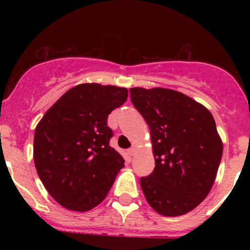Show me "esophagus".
Segmentation results:
<instances>
[{"mask_svg":"<svg viewBox=\"0 0 250 250\" xmlns=\"http://www.w3.org/2000/svg\"><path fill=\"white\" fill-rule=\"evenodd\" d=\"M135 151H136V148H135V147H130V148H129L128 150H127V153H128L129 156H134Z\"/></svg>","mask_w":250,"mask_h":250,"instance_id":"1","label":"esophagus"}]
</instances>
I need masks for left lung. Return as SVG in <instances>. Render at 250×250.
Instances as JSON below:
<instances>
[{"label":"left lung","instance_id":"1","mask_svg":"<svg viewBox=\"0 0 250 250\" xmlns=\"http://www.w3.org/2000/svg\"><path fill=\"white\" fill-rule=\"evenodd\" d=\"M146 120L155 157L153 173L140 180L149 205L165 216L193 210L216 177L223 146L214 117L193 99L165 88H130Z\"/></svg>","mask_w":250,"mask_h":250}]
</instances>
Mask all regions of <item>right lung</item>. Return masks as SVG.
<instances>
[{
    "label": "right lung",
    "mask_w": 250,
    "mask_h": 250,
    "mask_svg": "<svg viewBox=\"0 0 250 250\" xmlns=\"http://www.w3.org/2000/svg\"><path fill=\"white\" fill-rule=\"evenodd\" d=\"M128 90L83 83L51 105L34 135V162L56 202L75 211L96 207L107 196L125 160L109 141L108 115L127 101Z\"/></svg>",
    "instance_id": "right-lung-1"
}]
</instances>
